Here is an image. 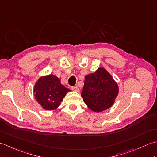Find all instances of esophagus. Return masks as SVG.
Returning <instances> with one entry per match:
<instances>
[{"label": "esophagus", "instance_id": "esophagus-1", "mask_svg": "<svg viewBox=\"0 0 157 157\" xmlns=\"http://www.w3.org/2000/svg\"><path fill=\"white\" fill-rule=\"evenodd\" d=\"M71 89L75 92H79V88L78 87H77V86H72Z\"/></svg>", "mask_w": 157, "mask_h": 157}]
</instances>
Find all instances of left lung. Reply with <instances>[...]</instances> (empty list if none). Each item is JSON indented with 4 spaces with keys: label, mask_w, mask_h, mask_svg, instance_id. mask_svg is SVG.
Here are the masks:
<instances>
[{
    "label": "left lung",
    "mask_w": 157,
    "mask_h": 157,
    "mask_svg": "<svg viewBox=\"0 0 157 157\" xmlns=\"http://www.w3.org/2000/svg\"><path fill=\"white\" fill-rule=\"evenodd\" d=\"M119 87L111 74L103 67L85 77L81 96L85 104L94 112H101L113 105Z\"/></svg>",
    "instance_id": "obj_1"
}]
</instances>
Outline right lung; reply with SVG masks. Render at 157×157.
Masks as SVG:
<instances>
[{"instance_id": "add662e5", "label": "right lung", "mask_w": 157, "mask_h": 157, "mask_svg": "<svg viewBox=\"0 0 157 157\" xmlns=\"http://www.w3.org/2000/svg\"><path fill=\"white\" fill-rule=\"evenodd\" d=\"M69 91V89L61 84L57 77L52 74L40 77L34 88L36 101L47 111L57 109L67 92Z\"/></svg>"}]
</instances>
